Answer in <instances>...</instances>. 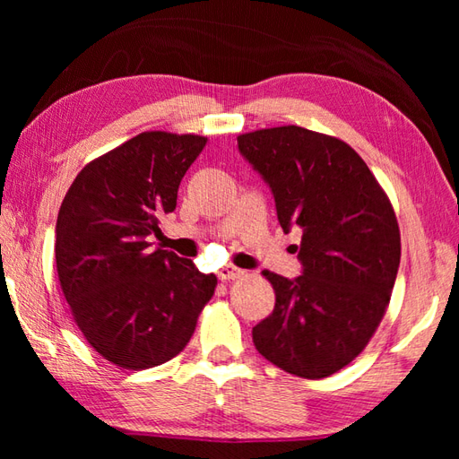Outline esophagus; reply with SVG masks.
Returning a JSON list of instances; mask_svg holds the SVG:
<instances>
[{
    "instance_id": "34e87169",
    "label": "esophagus",
    "mask_w": 459,
    "mask_h": 459,
    "mask_svg": "<svg viewBox=\"0 0 459 459\" xmlns=\"http://www.w3.org/2000/svg\"><path fill=\"white\" fill-rule=\"evenodd\" d=\"M217 276H219L221 280H235V278L245 276V270H240V268L232 266V264H227V266H222V268L219 270Z\"/></svg>"
}]
</instances>
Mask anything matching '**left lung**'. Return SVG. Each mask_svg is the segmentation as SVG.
I'll return each instance as SVG.
<instances>
[{"mask_svg": "<svg viewBox=\"0 0 459 459\" xmlns=\"http://www.w3.org/2000/svg\"><path fill=\"white\" fill-rule=\"evenodd\" d=\"M238 152L274 195L280 227L301 230V276L264 272L276 306L252 341L286 373L333 375L367 347L391 299L401 264L393 204L331 135L281 126L238 135Z\"/></svg>", "mask_w": 459, "mask_h": 459, "instance_id": "1", "label": "left lung"}]
</instances>
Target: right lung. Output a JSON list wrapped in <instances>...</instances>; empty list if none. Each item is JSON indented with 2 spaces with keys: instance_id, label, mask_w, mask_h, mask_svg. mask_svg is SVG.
Wrapping results in <instances>:
<instances>
[{
  "instance_id": "right-lung-1",
  "label": "right lung",
  "mask_w": 459,
  "mask_h": 459,
  "mask_svg": "<svg viewBox=\"0 0 459 459\" xmlns=\"http://www.w3.org/2000/svg\"><path fill=\"white\" fill-rule=\"evenodd\" d=\"M207 138L143 132L76 175L56 217L55 258L76 325L122 368H150L189 343L217 276L152 248Z\"/></svg>"
}]
</instances>
